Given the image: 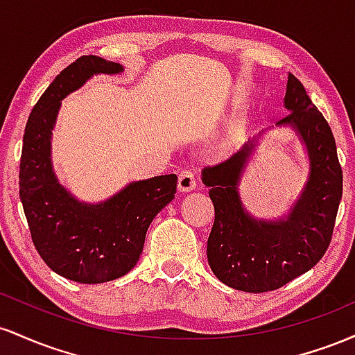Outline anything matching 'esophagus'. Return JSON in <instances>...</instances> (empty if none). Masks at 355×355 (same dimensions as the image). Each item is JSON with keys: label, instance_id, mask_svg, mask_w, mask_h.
<instances>
[{"label": "esophagus", "instance_id": "obj_1", "mask_svg": "<svg viewBox=\"0 0 355 355\" xmlns=\"http://www.w3.org/2000/svg\"><path fill=\"white\" fill-rule=\"evenodd\" d=\"M197 187V180H195V175L185 170L178 175V191H191Z\"/></svg>", "mask_w": 355, "mask_h": 355}]
</instances>
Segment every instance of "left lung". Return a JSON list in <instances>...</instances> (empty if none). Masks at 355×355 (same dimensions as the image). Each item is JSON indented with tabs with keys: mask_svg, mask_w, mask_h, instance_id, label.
<instances>
[{
	"mask_svg": "<svg viewBox=\"0 0 355 355\" xmlns=\"http://www.w3.org/2000/svg\"><path fill=\"white\" fill-rule=\"evenodd\" d=\"M284 107L291 113L268 130L291 128L309 158L307 182L284 217L257 218L240 197L239 185L255 140L202 172L215 209L207 242L209 266L220 282L252 294L280 288L319 262L331 243L342 198V168L332 130L292 73Z\"/></svg>",
	"mask_w": 355,
	"mask_h": 355,
	"instance_id": "1",
	"label": "left lung"
}]
</instances>
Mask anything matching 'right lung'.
<instances>
[{
	"instance_id": "1",
	"label": "right lung",
	"mask_w": 355,
	"mask_h": 355,
	"mask_svg": "<svg viewBox=\"0 0 355 355\" xmlns=\"http://www.w3.org/2000/svg\"><path fill=\"white\" fill-rule=\"evenodd\" d=\"M120 63L81 56L51 81L31 110L23 137L19 198L31 239L53 272L80 284H103L128 274L144 250L157 214L177 193V175L132 182L107 200L81 202L61 185L51 160V137L61 100L95 75H118Z\"/></svg>"
}]
</instances>
